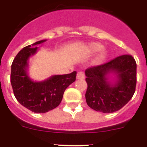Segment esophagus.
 I'll list each match as a JSON object with an SVG mask.
<instances>
[{
	"mask_svg": "<svg viewBox=\"0 0 147 147\" xmlns=\"http://www.w3.org/2000/svg\"><path fill=\"white\" fill-rule=\"evenodd\" d=\"M76 79L77 80H84L85 79V74L82 71L78 72L77 74H76Z\"/></svg>",
	"mask_w": 147,
	"mask_h": 147,
	"instance_id": "esophagus-1",
	"label": "esophagus"
}]
</instances>
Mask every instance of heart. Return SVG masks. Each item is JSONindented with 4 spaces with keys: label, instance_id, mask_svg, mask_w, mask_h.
<instances>
[{
    "label": "heart",
    "instance_id": "1",
    "mask_svg": "<svg viewBox=\"0 0 147 147\" xmlns=\"http://www.w3.org/2000/svg\"><path fill=\"white\" fill-rule=\"evenodd\" d=\"M102 49V45H100V44L98 43H93L90 45V51H91L92 52H98L99 51H101ZM106 53L105 52H102L98 56V57L96 58V62H102V60L106 58Z\"/></svg>",
    "mask_w": 147,
    "mask_h": 147
}]
</instances>
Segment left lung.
<instances>
[{"instance_id":"left-lung-1","label":"left lung","mask_w":147,"mask_h":147,"mask_svg":"<svg viewBox=\"0 0 147 147\" xmlns=\"http://www.w3.org/2000/svg\"><path fill=\"white\" fill-rule=\"evenodd\" d=\"M136 62L131 55L124 54L85 70L88 105L96 111L110 113L118 111L132 98L136 87ZM110 72L117 74L115 84L107 81Z\"/></svg>"}]
</instances>
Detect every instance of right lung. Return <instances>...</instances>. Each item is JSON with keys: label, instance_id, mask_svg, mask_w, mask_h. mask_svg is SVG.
Returning a JSON list of instances; mask_svg holds the SVG:
<instances>
[{"label": "right lung", "instance_id": "add662e5", "mask_svg": "<svg viewBox=\"0 0 147 147\" xmlns=\"http://www.w3.org/2000/svg\"><path fill=\"white\" fill-rule=\"evenodd\" d=\"M45 41L40 40L23 48L11 64V84L15 98L23 107L36 113H44L59 106L65 89L75 82L76 77V71L55 75L39 82L28 77V59L37 52V45Z\"/></svg>", "mask_w": 147, "mask_h": 147}]
</instances>
